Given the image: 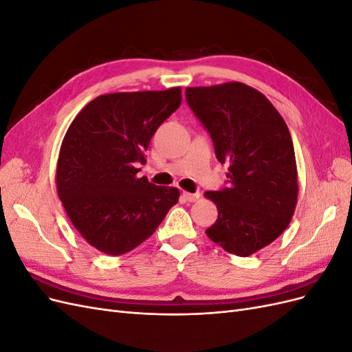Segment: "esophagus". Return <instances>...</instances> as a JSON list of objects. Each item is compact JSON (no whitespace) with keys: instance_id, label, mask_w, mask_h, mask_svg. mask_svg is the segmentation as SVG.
<instances>
[{"instance_id":"34e87169","label":"esophagus","mask_w":352,"mask_h":352,"mask_svg":"<svg viewBox=\"0 0 352 352\" xmlns=\"http://www.w3.org/2000/svg\"><path fill=\"white\" fill-rule=\"evenodd\" d=\"M201 195L198 194V192H195V194H189V192H184L182 194V198L185 199V201H188V202H195L198 198H199Z\"/></svg>"}]
</instances>
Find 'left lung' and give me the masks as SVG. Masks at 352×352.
Wrapping results in <instances>:
<instances>
[{
	"mask_svg": "<svg viewBox=\"0 0 352 352\" xmlns=\"http://www.w3.org/2000/svg\"><path fill=\"white\" fill-rule=\"evenodd\" d=\"M186 102L210 133L228 186L208 190L219 217L206 233L225 251L248 257L280 236L298 198L289 129L261 92L229 82L186 88Z\"/></svg>",
	"mask_w": 352,
	"mask_h": 352,
	"instance_id": "left-lung-1",
	"label": "left lung"
}]
</instances>
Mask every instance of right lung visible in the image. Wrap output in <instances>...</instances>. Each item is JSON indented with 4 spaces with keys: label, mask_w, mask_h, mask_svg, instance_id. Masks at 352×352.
Segmentation results:
<instances>
[{
    "label": "right lung",
    "mask_w": 352,
    "mask_h": 352,
    "mask_svg": "<svg viewBox=\"0 0 352 352\" xmlns=\"http://www.w3.org/2000/svg\"><path fill=\"white\" fill-rule=\"evenodd\" d=\"M182 92H117L92 100L69 126L57 163V190L73 226L109 255L150 238L179 199V189L138 177L155 131Z\"/></svg>",
    "instance_id": "add662e5"
}]
</instances>
